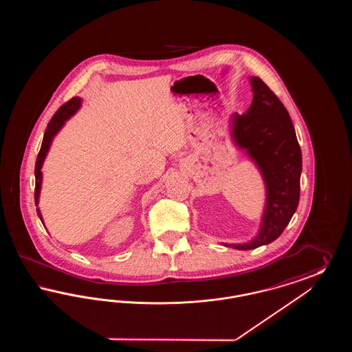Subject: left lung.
<instances>
[{
	"instance_id": "8db88e82",
	"label": "left lung",
	"mask_w": 352,
	"mask_h": 352,
	"mask_svg": "<svg viewBox=\"0 0 352 352\" xmlns=\"http://www.w3.org/2000/svg\"><path fill=\"white\" fill-rule=\"evenodd\" d=\"M253 100L247 113L232 115V137L260 168L267 203L257 236L245 244H226L248 251L274 241L284 232L300 201L302 153L284 104L260 78H251Z\"/></svg>"
}]
</instances>
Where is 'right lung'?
I'll return each mask as SVG.
<instances>
[{
	"mask_svg": "<svg viewBox=\"0 0 352 352\" xmlns=\"http://www.w3.org/2000/svg\"><path fill=\"white\" fill-rule=\"evenodd\" d=\"M82 104V99L80 98H72L71 100H68L66 104H63L52 116L49 125L45 131V135H43V141H42V146L41 151L38 153L36 157V162H35V191H34V198H35V206H38V201H39V191H41V184H42V173L41 168L43 165V161L46 158V154L50 149L51 141L54 138V135L60 131V128L65 125V121L71 118L80 107ZM36 214L39 219L42 220V215L39 208H36ZM43 223V221H42Z\"/></svg>",
	"mask_w": 352,
	"mask_h": 352,
	"instance_id": "1",
	"label": "right lung"
}]
</instances>
